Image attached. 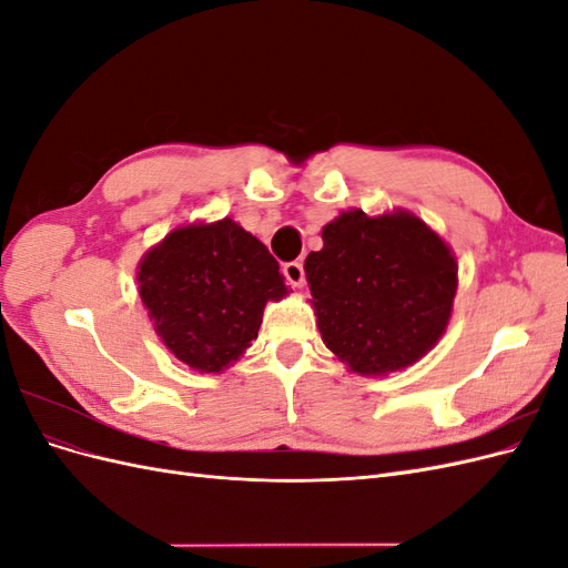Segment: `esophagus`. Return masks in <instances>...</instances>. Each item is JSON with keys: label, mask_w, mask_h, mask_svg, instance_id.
<instances>
[{"label": "esophagus", "mask_w": 568, "mask_h": 568, "mask_svg": "<svg viewBox=\"0 0 568 568\" xmlns=\"http://www.w3.org/2000/svg\"><path fill=\"white\" fill-rule=\"evenodd\" d=\"M282 272H284V277H286V282L294 286V288H301L303 284H305V270H303V263H298V261H294V263H286L284 267H282Z\"/></svg>", "instance_id": "esophagus-1"}]
</instances>
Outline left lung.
<instances>
[{
    "label": "left lung",
    "instance_id": "8db88e82",
    "mask_svg": "<svg viewBox=\"0 0 568 568\" xmlns=\"http://www.w3.org/2000/svg\"><path fill=\"white\" fill-rule=\"evenodd\" d=\"M305 257L322 341L359 376L415 365L448 329L457 261L415 213L341 211Z\"/></svg>",
    "mask_w": 568,
    "mask_h": 568
}]
</instances>
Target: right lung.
Segmentation results:
<instances>
[{
	"mask_svg": "<svg viewBox=\"0 0 568 568\" xmlns=\"http://www.w3.org/2000/svg\"><path fill=\"white\" fill-rule=\"evenodd\" d=\"M153 329L180 363L222 374L257 338L267 301L288 296L280 263L232 217L168 232L136 265Z\"/></svg>",
	"mask_w": 568,
	"mask_h": 568,
	"instance_id": "right-lung-1",
	"label": "right lung"
}]
</instances>
